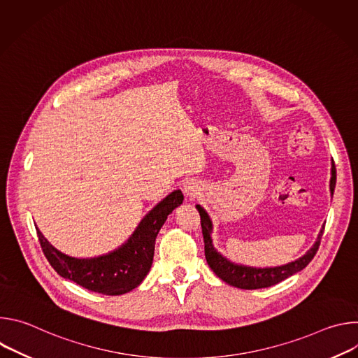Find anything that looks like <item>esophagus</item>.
Listing matches in <instances>:
<instances>
[{"mask_svg":"<svg viewBox=\"0 0 358 358\" xmlns=\"http://www.w3.org/2000/svg\"><path fill=\"white\" fill-rule=\"evenodd\" d=\"M182 191H184V194H185V196H187L188 199H194V198L199 194V187H198L196 182L188 181V182L184 184Z\"/></svg>","mask_w":358,"mask_h":358,"instance_id":"1","label":"esophagus"}]
</instances>
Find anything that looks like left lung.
Masks as SVG:
<instances>
[{
	"label": "left lung",
	"mask_w": 358,
	"mask_h": 358,
	"mask_svg": "<svg viewBox=\"0 0 358 358\" xmlns=\"http://www.w3.org/2000/svg\"><path fill=\"white\" fill-rule=\"evenodd\" d=\"M336 187V169L334 164L331 167V180H330V192H334ZM195 208L199 213L201 217V227H202V236H203V243H206V259L213 269V272L227 282L231 286L239 287V289H262V287H269L273 286L289 276L300 272L310 264V261L315 258V255L320 246V241L323 236L324 227L320 229L317 241L315 245L306 252L301 258L296 259L294 262H290L287 265L276 266V268H252V266H243L234 264L228 261L225 257L214 248L213 239H211V232H213V221L210 220L207 211L203 210L201 206H195Z\"/></svg>",
	"instance_id": "8db88e82"
}]
</instances>
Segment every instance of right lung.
Wrapping results in <instances>:
<instances>
[{
	"label": "right lung",
	"mask_w": 358,
	"mask_h": 358,
	"mask_svg": "<svg viewBox=\"0 0 358 358\" xmlns=\"http://www.w3.org/2000/svg\"><path fill=\"white\" fill-rule=\"evenodd\" d=\"M182 199L180 189L169 194L140 221L127 242L97 258L69 257L50 245L38 227L36 234L48 262L58 275L87 290L119 296L137 287L147 276L155 257L157 234L167 217L181 206Z\"/></svg>",
	"instance_id": "obj_1"
}]
</instances>
